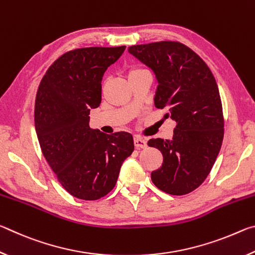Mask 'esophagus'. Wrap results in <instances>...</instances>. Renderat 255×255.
Segmentation results:
<instances>
[{"mask_svg": "<svg viewBox=\"0 0 255 255\" xmlns=\"http://www.w3.org/2000/svg\"><path fill=\"white\" fill-rule=\"evenodd\" d=\"M133 144H135L136 148H145L147 146L146 140L140 136H135V138H133Z\"/></svg>", "mask_w": 255, "mask_h": 255, "instance_id": "obj_1", "label": "esophagus"}]
</instances>
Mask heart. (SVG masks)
Returning <instances> with one entry per match:
<instances>
[{
  "label": "heart",
  "mask_w": 255,
  "mask_h": 255,
  "mask_svg": "<svg viewBox=\"0 0 255 255\" xmlns=\"http://www.w3.org/2000/svg\"><path fill=\"white\" fill-rule=\"evenodd\" d=\"M140 70H143V68H131V70H130V71H129V74H130V73H133V72L140 71Z\"/></svg>",
  "instance_id": "1"
}]
</instances>
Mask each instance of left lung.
<instances>
[{
    "label": "left lung",
    "mask_w": 255,
    "mask_h": 255,
    "mask_svg": "<svg viewBox=\"0 0 255 255\" xmlns=\"http://www.w3.org/2000/svg\"><path fill=\"white\" fill-rule=\"evenodd\" d=\"M128 51L153 70L158 85L157 109L176 126L172 140L152 138L163 164L150 174L162 191L182 196L196 190L213 169L224 138V116L218 86L208 65L179 41L130 46Z\"/></svg>",
    "instance_id": "8db88e82"
}]
</instances>
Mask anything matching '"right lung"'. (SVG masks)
I'll return each mask as SVG.
<instances>
[{"label":"right lung","instance_id":"add662e5","mask_svg":"<svg viewBox=\"0 0 255 255\" xmlns=\"http://www.w3.org/2000/svg\"><path fill=\"white\" fill-rule=\"evenodd\" d=\"M125 48L67 51L51 64L37 91L34 126L41 152L63 188L82 200L108 195L133 150L129 132L108 135L89 126L90 109L101 103L102 76Z\"/></svg>","mask_w":255,"mask_h":255}]
</instances>
